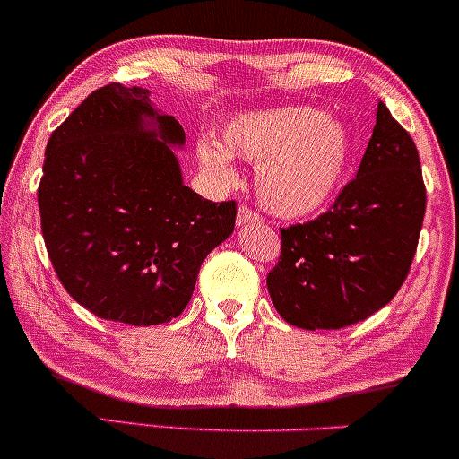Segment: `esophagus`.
I'll list each match as a JSON object with an SVG mask.
<instances>
[{
    "instance_id": "obj_1",
    "label": "esophagus",
    "mask_w": 459,
    "mask_h": 459,
    "mask_svg": "<svg viewBox=\"0 0 459 459\" xmlns=\"http://www.w3.org/2000/svg\"><path fill=\"white\" fill-rule=\"evenodd\" d=\"M261 222V215L256 212H252L247 204H241L239 212H237V224L239 226H250V224H256Z\"/></svg>"
}]
</instances>
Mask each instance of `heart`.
Listing matches in <instances>:
<instances>
[{"instance_id": "1", "label": "heart", "mask_w": 459, "mask_h": 459, "mask_svg": "<svg viewBox=\"0 0 459 459\" xmlns=\"http://www.w3.org/2000/svg\"><path fill=\"white\" fill-rule=\"evenodd\" d=\"M222 140L226 151L259 163V198L282 218H302L332 203L351 160L350 129L310 108L241 114L226 125ZM226 151L204 142L200 160L215 175L230 177Z\"/></svg>"}]
</instances>
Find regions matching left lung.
<instances>
[{
	"label": "left lung",
	"mask_w": 459,
	"mask_h": 459,
	"mask_svg": "<svg viewBox=\"0 0 459 459\" xmlns=\"http://www.w3.org/2000/svg\"><path fill=\"white\" fill-rule=\"evenodd\" d=\"M425 183L412 138L382 101L356 178L319 218L281 229L273 307L304 330H339L397 296L419 246Z\"/></svg>",
	"instance_id": "1"
}]
</instances>
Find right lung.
Segmentation results:
<instances>
[{
	"mask_svg": "<svg viewBox=\"0 0 459 459\" xmlns=\"http://www.w3.org/2000/svg\"><path fill=\"white\" fill-rule=\"evenodd\" d=\"M186 142L146 88L108 83L51 134L39 186L51 265L101 319L157 325L192 299L204 256L233 233L237 203L183 186L168 144Z\"/></svg>",
	"mask_w": 459,
	"mask_h": 459,
	"instance_id": "right-lung-1",
	"label": "right lung"
}]
</instances>
